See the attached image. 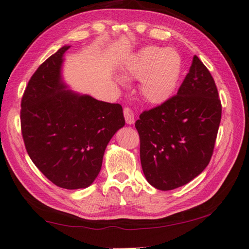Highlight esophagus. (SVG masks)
Returning a JSON list of instances; mask_svg holds the SVG:
<instances>
[{
	"label": "esophagus",
	"mask_w": 249,
	"mask_h": 249,
	"mask_svg": "<svg viewBox=\"0 0 249 249\" xmlns=\"http://www.w3.org/2000/svg\"><path fill=\"white\" fill-rule=\"evenodd\" d=\"M124 118L126 123L131 125L135 123V116H134V112L130 108H124Z\"/></svg>",
	"instance_id": "34e87169"
}]
</instances>
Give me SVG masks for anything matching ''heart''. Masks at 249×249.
<instances>
[{
	"mask_svg": "<svg viewBox=\"0 0 249 249\" xmlns=\"http://www.w3.org/2000/svg\"><path fill=\"white\" fill-rule=\"evenodd\" d=\"M183 60L173 47L145 46L126 61V79L140 80V94L151 105H162L174 96L181 79Z\"/></svg>",
	"mask_w": 249,
	"mask_h": 249,
	"instance_id": "heart-1",
	"label": "heart"
}]
</instances>
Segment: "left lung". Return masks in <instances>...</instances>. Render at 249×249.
Listing matches in <instances>:
<instances>
[{
  "mask_svg": "<svg viewBox=\"0 0 249 249\" xmlns=\"http://www.w3.org/2000/svg\"><path fill=\"white\" fill-rule=\"evenodd\" d=\"M220 120L215 81L194 56L177 95L136 121L141 166L151 186L168 191L198 176L212 159Z\"/></svg>",
  "mask_w": 249,
  "mask_h": 249,
  "instance_id": "left-lung-1",
  "label": "left lung"
}]
</instances>
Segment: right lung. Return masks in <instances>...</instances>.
Returning a JSON list of instances; mask_svg holds the SVG:
<instances>
[{
    "mask_svg": "<svg viewBox=\"0 0 249 249\" xmlns=\"http://www.w3.org/2000/svg\"><path fill=\"white\" fill-rule=\"evenodd\" d=\"M63 46L37 68L21 99V133L29 157L48 180L63 189L89 187L105 150L125 125L119 104L67 89L61 77Z\"/></svg>",
    "mask_w": 249,
    "mask_h": 249,
    "instance_id": "add662e5",
    "label": "right lung"
}]
</instances>
